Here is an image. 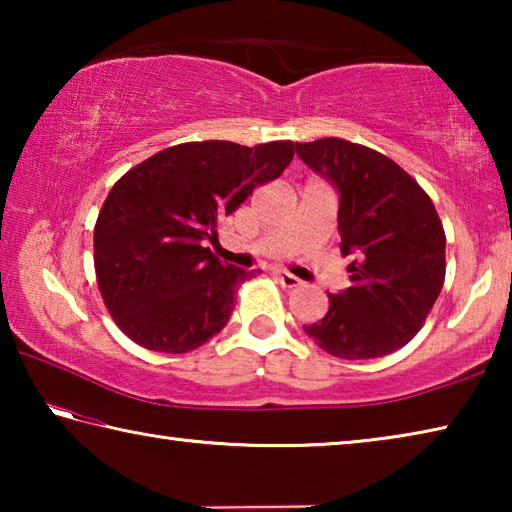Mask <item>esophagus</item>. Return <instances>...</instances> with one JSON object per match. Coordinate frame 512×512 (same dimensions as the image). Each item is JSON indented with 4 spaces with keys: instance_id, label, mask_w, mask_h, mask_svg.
I'll return each mask as SVG.
<instances>
[{
    "instance_id": "34e87169",
    "label": "esophagus",
    "mask_w": 512,
    "mask_h": 512,
    "mask_svg": "<svg viewBox=\"0 0 512 512\" xmlns=\"http://www.w3.org/2000/svg\"><path fill=\"white\" fill-rule=\"evenodd\" d=\"M273 275L277 277V280H280V284L284 289H296V287H300V280L296 275H291V273H287V271H273Z\"/></svg>"
}]
</instances>
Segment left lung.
Masks as SVG:
<instances>
[{
	"label": "left lung",
	"mask_w": 512,
	"mask_h": 512,
	"mask_svg": "<svg viewBox=\"0 0 512 512\" xmlns=\"http://www.w3.org/2000/svg\"><path fill=\"white\" fill-rule=\"evenodd\" d=\"M339 194L350 287L302 329L341 359H377L409 343L445 282V230L424 189L386 155L339 137L296 144Z\"/></svg>",
	"instance_id": "obj_1"
}]
</instances>
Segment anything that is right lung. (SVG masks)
Wrapping results in <instances>:
<instances>
[{
  "label": "right lung",
  "instance_id": "1",
  "mask_svg": "<svg viewBox=\"0 0 512 512\" xmlns=\"http://www.w3.org/2000/svg\"><path fill=\"white\" fill-rule=\"evenodd\" d=\"M293 151V142H187L117 180L94 225V271L128 339L183 354L221 332L255 271L223 264L205 241L255 187L282 176Z\"/></svg>",
  "mask_w": 512,
  "mask_h": 512
}]
</instances>
